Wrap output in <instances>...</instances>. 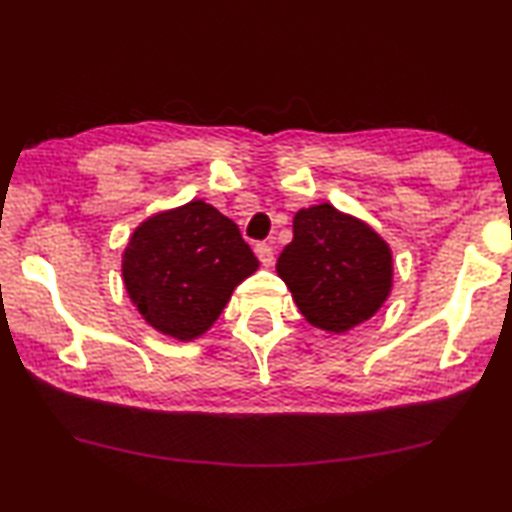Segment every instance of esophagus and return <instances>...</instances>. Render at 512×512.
Wrapping results in <instances>:
<instances>
[{
    "instance_id": "1",
    "label": "esophagus",
    "mask_w": 512,
    "mask_h": 512,
    "mask_svg": "<svg viewBox=\"0 0 512 512\" xmlns=\"http://www.w3.org/2000/svg\"><path fill=\"white\" fill-rule=\"evenodd\" d=\"M255 255L261 261L263 268H270V265L274 263V249L270 247L268 242H259L255 247Z\"/></svg>"
}]
</instances>
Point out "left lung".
I'll use <instances>...</instances> for the list:
<instances>
[{
    "label": "left lung",
    "mask_w": 512,
    "mask_h": 512,
    "mask_svg": "<svg viewBox=\"0 0 512 512\" xmlns=\"http://www.w3.org/2000/svg\"><path fill=\"white\" fill-rule=\"evenodd\" d=\"M276 272L311 326L341 335L389 299L393 253L366 221L322 203L295 213Z\"/></svg>",
    "instance_id": "1"
}]
</instances>
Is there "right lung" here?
I'll return each mask as SVG.
<instances>
[{"label": "right lung", "instance_id": "obj_1", "mask_svg": "<svg viewBox=\"0 0 512 512\" xmlns=\"http://www.w3.org/2000/svg\"><path fill=\"white\" fill-rule=\"evenodd\" d=\"M257 268L234 221L198 198L144 219L121 261L138 314L161 335L184 343L205 335L234 288Z\"/></svg>", "mask_w": 512, "mask_h": 512}]
</instances>
